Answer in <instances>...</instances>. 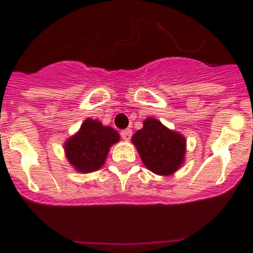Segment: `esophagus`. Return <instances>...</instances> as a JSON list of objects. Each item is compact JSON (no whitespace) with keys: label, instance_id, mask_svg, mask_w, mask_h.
Returning <instances> with one entry per match:
<instances>
[{"label":"esophagus","instance_id":"esophagus-1","mask_svg":"<svg viewBox=\"0 0 253 253\" xmlns=\"http://www.w3.org/2000/svg\"><path fill=\"white\" fill-rule=\"evenodd\" d=\"M121 137L124 141H129L132 137V129L126 128V129H124V131H121Z\"/></svg>","mask_w":253,"mask_h":253}]
</instances>
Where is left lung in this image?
I'll list each match as a JSON object with an SVG mask.
<instances>
[{"mask_svg": "<svg viewBox=\"0 0 253 253\" xmlns=\"http://www.w3.org/2000/svg\"><path fill=\"white\" fill-rule=\"evenodd\" d=\"M132 143L145 168L157 175H172L185 163V137L154 117L144 120L143 128L132 136Z\"/></svg>", "mask_w": 253, "mask_h": 253, "instance_id": "8db88e82", "label": "left lung"}]
</instances>
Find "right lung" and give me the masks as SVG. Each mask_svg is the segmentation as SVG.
Masks as SVG:
<instances>
[{
  "mask_svg": "<svg viewBox=\"0 0 253 253\" xmlns=\"http://www.w3.org/2000/svg\"><path fill=\"white\" fill-rule=\"evenodd\" d=\"M119 141L120 134L112 127L88 117L81 128L65 142L63 149L76 171L89 174L105 164L109 150Z\"/></svg>",
  "mask_w": 253,
  "mask_h": 253,
  "instance_id": "obj_1",
  "label": "right lung"
}]
</instances>
